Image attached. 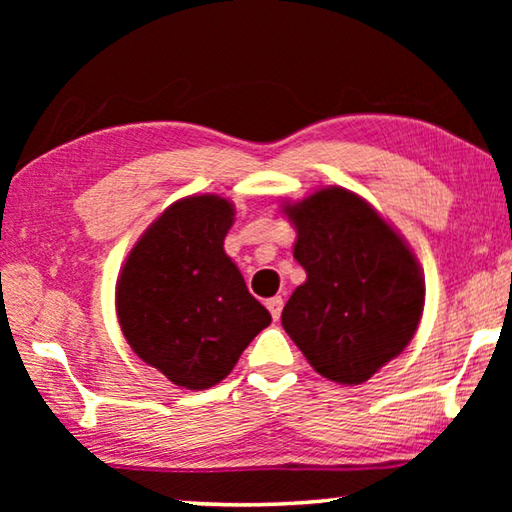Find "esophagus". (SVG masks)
I'll return each mask as SVG.
<instances>
[{"label": "esophagus", "instance_id": "obj_1", "mask_svg": "<svg viewBox=\"0 0 512 512\" xmlns=\"http://www.w3.org/2000/svg\"><path fill=\"white\" fill-rule=\"evenodd\" d=\"M266 307H268V311H271L273 320H280V316H282V307H284V300H282L280 296L268 298V300H266Z\"/></svg>", "mask_w": 512, "mask_h": 512}]
</instances>
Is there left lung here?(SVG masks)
I'll list each match as a JSON object with an SVG mask.
<instances>
[{"mask_svg":"<svg viewBox=\"0 0 512 512\" xmlns=\"http://www.w3.org/2000/svg\"><path fill=\"white\" fill-rule=\"evenodd\" d=\"M296 225L293 257L307 282L293 291L282 327L318 375L361 384L411 343L424 277L404 239L375 207L343 187L284 205Z\"/></svg>","mask_w":512,"mask_h":512,"instance_id":"1","label":"left lung"}]
</instances>
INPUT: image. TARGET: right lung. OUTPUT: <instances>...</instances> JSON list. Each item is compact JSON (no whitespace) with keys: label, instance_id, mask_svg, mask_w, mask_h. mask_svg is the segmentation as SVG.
I'll use <instances>...</instances> for the list:
<instances>
[{"label":"right lung","instance_id":"right-lung-1","mask_svg":"<svg viewBox=\"0 0 512 512\" xmlns=\"http://www.w3.org/2000/svg\"><path fill=\"white\" fill-rule=\"evenodd\" d=\"M235 207L221 196L176 201L151 223L117 280V318L128 345L176 386L205 391L230 375L271 325L223 239Z\"/></svg>","mask_w":512,"mask_h":512}]
</instances>
